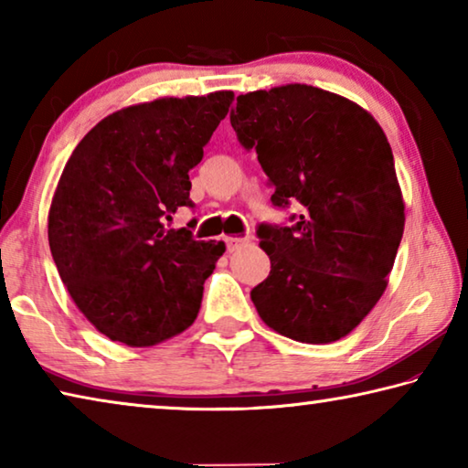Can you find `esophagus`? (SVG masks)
I'll list each match as a JSON object with an SVG mask.
<instances>
[{"label": "esophagus", "instance_id": "esophagus-1", "mask_svg": "<svg viewBox=\"0 0 468 468\" xmlns=\"http://www.w3.org/2000/svg\"><path fill=\"white\" fill-rule=\"evenodd\" d=\"M248 237H225V243H227V250L229 251H237L243 245H248Z\"/></svg>", "mask_w": 468, "mask_h": 468}]
</instances>
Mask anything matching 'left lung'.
Instances as JSON below:
<instances>
[{
	"instance_id": "left-lung-1",
	"label": "left lung",
	"mask_w": 468,
	"mask_h": 468,
	"mask_svg": "<svg viewBox=\"0 0 468 468\" xmlns=\"http://www.w3.org/2000/svg\"><path fill=\"white\" fill-rule=\"evenodd\" d=\"M231 125L272 181L292 227L260 225L271 274L251 301L268 328L326 345L374 310L405 231L392 148L374 115L340 94L284 84L237 97Z\"/></svg>"
}]
</instances>
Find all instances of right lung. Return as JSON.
<instances>
[{"mask_svg": "<svg viewBox=\"0 0 468 468\" xmlns=\"http://www.w3.org/2000/svg\"><path fill=\"white\" fill-rule=\"evenodd\" d=\"M231 90L123 107L78 142L55 187L49 248L78 310L101 335L154 346L192 326L223 241L167 229L189 169L229 113Z\"/></svg>", "mask_w": 468, "mask_h": 468, "instance_id": "right-lung-1", "label": "right lung"}]
</instances>
